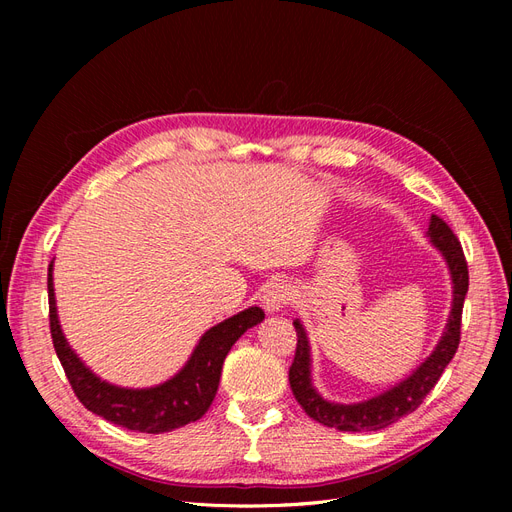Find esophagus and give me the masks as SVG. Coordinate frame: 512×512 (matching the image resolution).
<instances>
[{
	"instance_id": "obj_1",
	"label": "esophagus",
	"mask_w": 512,
	"mask_h": 512,
	"mask_svg": "<svg viewBox=\"0 0 512 512\" xmlns=\"http://www.w3.org/2000/svg\"><path fill=\"white\" fill-rule=\"evenodd\" d=\"M292 294V286L286 280H282V277H275V280L267 284L265 294H262V305H265L269 314H275L292 301Z\"/></svg>"
}]
</instances>
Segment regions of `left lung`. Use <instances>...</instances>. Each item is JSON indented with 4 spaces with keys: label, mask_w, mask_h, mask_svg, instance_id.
<instances>
[{
    "label": "left lung",
    "mask_w": 512,
    "mask_h": 512,
    "mask_svg": "<svg viewBox=\"0 0 512 512\" xmlns=\"http://www.w3.org/2000/svg\"><path fill=\"white\" fill-rule=\"evenodd\" d=\"M427 237L431 245L440 250L453 282L451 314H448L446 327L438 346L433 348V352L412 371L406 380L391 386L389 391H384L371 399L359 401V404H335V401L324 399L314 389L309 339L301 320L297 318L292 322L294 329H297V352H294V361L288 371V380H290L294 399L299 401L309 418H314V421L327 427H335L339 431H380L384 427L397 423L401 416L414 412L423 404V399L440 380L442 371L446 369L448 363H451L459 346L461 312H463V301H466V294H468L470 277H468V262H466V256H463L459 239L455 237V232L448 228V224L442 218H438V215H431Z\"/></svg>",
    "instance_id": "1"
}]
</instances>
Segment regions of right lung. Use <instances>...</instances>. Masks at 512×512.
I'll return each mask as SVG.
<instances>
[{
	"label": "right lung",
	"mask_w": 512,
	"mask_h": 512,
	"mask_svg": "<svg viewBox=\"0 0 512 512\" xmlns=\"http://www.w3.org/2000/svg\"><path fill=\"white\" fill-rule=\"evenodd\" d=\"M262 318H265V312L260 307L243 309L232 318L215 324L200 337V342L179 374L158 386H151V389H123V386L100 380L76 356L68 339L61 333L53 290V262L49 265L51 337L57 359L66 371L72 391L89 412L130 431L164 433L198 421L209 410L215 393H218L222 365L228 350L235 346L237 339L247 329L262 322Z\"/></svg>",
	"instance_id": "add662e5"
}]
</instances>
